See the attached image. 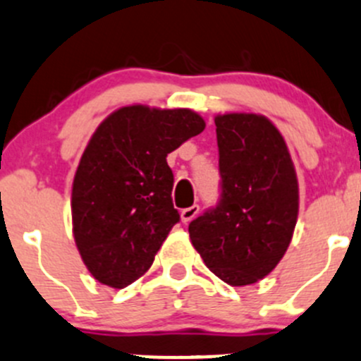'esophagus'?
<instances>
[{"label": "esophagus", "mask_w": 361, "mask_h": 361, "mask_svg": "<svg viewBox=\"0 0 361 361\" xmlns=\"http://www.w3.org/2000/svg\"><path fill=\"white\" fill-rule=\"evenodd\" d=\"M199 213V206L197 204H192L190 208H185L181 209V222L188 224L190 220H194Z\"/></svg>", "instance_id": "esophagus-1"}]
</instances>
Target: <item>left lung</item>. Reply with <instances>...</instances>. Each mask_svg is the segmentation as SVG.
<instances>
[{
	"label": "left lung",
	"mask_w": 361,
	"mask_h": 361,
	"mask_svg": "<svg viewBox=\"0 0 361 361\" xmlns=\"http://www.w3.org/2000/svg\"><path fill=\"white\" fill-rule=\"evenodd\" d=\"M222 197L188 226L204 264L229 286L255 284L281 262L298 220L288 145L262 114H216Z\"/></svg>",
	"instance_id": "obj_1"
}]
</instances>
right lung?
Listing matches in <instances>:
<instances>
[{
  "label": "right lung",
  "instance_id": "add662e5",
  "mask_svg": "<svg viewBox=\"0 0 361 361\" xmlns=\"http://www.w3.org/2000/svg\"><path fill=\"white\" fill-rule=\"evenodd\" d=\"M190 109L120 107L97 127L72 183V231L100 284L123 289L146 274L176 222L167 153L201 134Z\"/></svg>",
  "mask_w": 361,
  "mask_h": 361
}]
</instances>
